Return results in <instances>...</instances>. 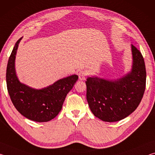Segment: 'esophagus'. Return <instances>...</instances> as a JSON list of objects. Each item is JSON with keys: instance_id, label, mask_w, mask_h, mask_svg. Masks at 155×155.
Returning a JSON list of instances; mask_svg holds the SVG:
<instances>
[{"instance_id": "1", "label": "esophagus", "mask_w": 155, "mask_h": 155, "mask_svg": "<svg viewBox=\"0 0 155 155\" xmlns=\"http://www.w3.org/2000/svg\"><path fill=\"white\" fill-rule=\"evenodd\" d=\"M87 73L85 70H81V71L78 72V78H79L80 80H85L86 77H87Z\"/></svg>"}]
</instances>
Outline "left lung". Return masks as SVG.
Returning a JSON list of instances; mask_svg holds the SVG:
<instances>
[{
  "label": "left lung",
  "instance_id": "1",
  "mask_svg": "<svg viewBox=\"0 0 155 155\" xmlns=\"http://www.w3.org/2000/svg\"><path fill=\"white\" fill-rule=\"evenodd\" d=\"M133 68L124 77L109 81L87 77V101L91 112L104 122H117L128 116L137 108L146 89V71L143 57L131 46Z\"/></svg>",
  "mask_w": 155,
  "mask_h": 155
}]
</instances>
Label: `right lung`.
I'll return each mask as SVG.
<instances>
[{"label":"right lung","instance_id":"add662e5","mask_svg":"<svg viewBox=\"0 0 155 155\" xmlns=\"http://www.w3.org/2000/svg\"><path fill=\"white\" fill-rule=\"evenodd\" d=\"M18 40L11 53L6 71L7 91L15 109L27 118L38 122H48L61 110L65 97L72 90L78 77L74 74L57 81L41 90H34L21 83L15 71V58Z\"/></svg>","mask_w":155,"mask_h":155}]
</instances>
